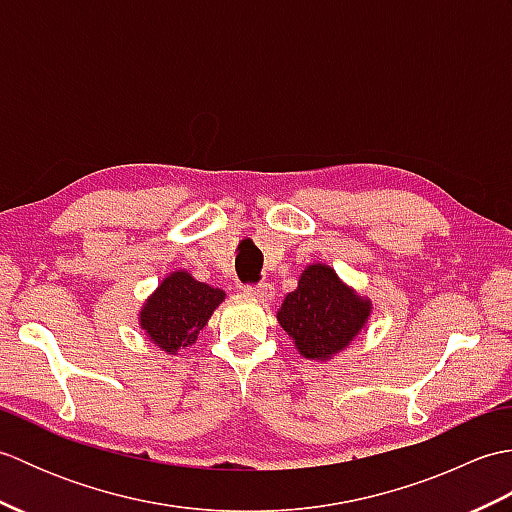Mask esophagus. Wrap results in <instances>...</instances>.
Here are the masks:
<instances>
[{
    "label": "esophagus",
    "instance_id": "1",
    "mask_svg": "<svg viewBox=\"0 0 512 512\" xmlns=\"http://www.w3.org/2000/svg\"><path fill=\"white\" fill-rule=\"evenodd\" d=\"M246 295L248 297H255V299H259V301H270L275 297V288L270 286V284H259V286H248L246 290Z\"/></svg>",
    "mask_w": 512,
    "mask_h": 512
}]
</instances>
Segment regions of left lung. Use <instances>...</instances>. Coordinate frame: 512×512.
I'll return each instance as SVG.
<instances>
[{
	"instance_id": "left-lung-1",
	"label": "left lung",
	"mask_w": 512,
	"mask_h": 512,
	"mask_svg": "<svg viewBox=\"0 0 512 512\" xmlns=\"http://www.w3.org/2000/svg\"><path fill=\"white\" fill-rule=\"evenodd\" d=\"M369 314L372 299L347 286L332 266L310 264L281 303L277 321L303 358L330 361L361 334Z\"/></svg>"
}]
</instances>
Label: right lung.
I'll return each mask as SVG.
<instances>
[{"label": "right lung", "mask_w": 512, "mask_h": 512, "mask_svg": "<svg viewBox=\"0 0 512 512\" xmlns=\"http://www.w3.org/2000/svg\"><path fill=\"white\" fill-rule=\"evenodd\" d=\"M226 292L195 279L187 270H173L145 299L138 325L165 354H178L198 341Z\"/></svg>", "instance_id": "obj_1"}]
</instances>
